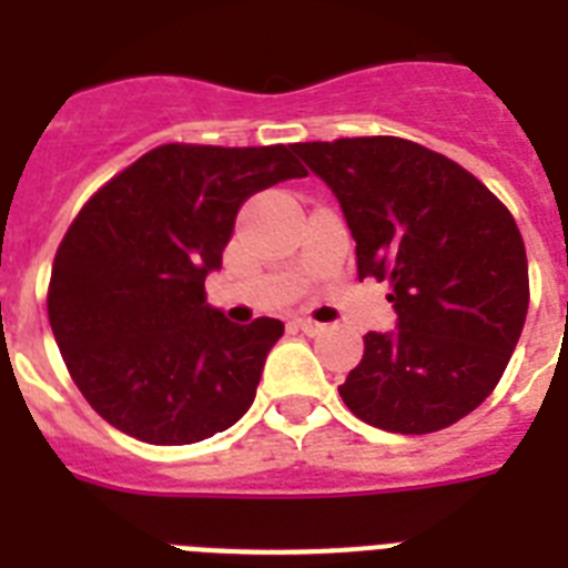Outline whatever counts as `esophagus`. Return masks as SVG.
Masks as SVG:
<instances>
[{
  "label": "esophagus",
  "mask_w": 568,
  "mask_h": 568,
  "mask_svg": "<svg viewBox=\"0 0 568 568\" xmlns=\"http://www.w3.org/2000/svg\"><path fill=\"white\" fill-rule=\"evenodd\" d=\"M293 325L298 327V331H304V334H311V336H316V334H322V331H325V325H318V322H313V318H307V316L293 318Z\"/></svg>",
  "instance_id": "esophagus-1"
}]
</instances>
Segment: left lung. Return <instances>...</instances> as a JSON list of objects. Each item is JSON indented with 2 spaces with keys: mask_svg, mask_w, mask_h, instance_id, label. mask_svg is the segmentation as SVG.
<instances>
[{
  "mask_svg": "<svg viewBox=\"0 0 568 568\" xmlns=\"http://www.w3.org/2000/svg\"><path fill=\"white\" fill-rule=\"evenodd\" d=\"M293 153L339 200L359 281L392 284L397 331L363 336V359L339 386L345 406L400 435L470 415L526 325V243L510 211L453 159L395 135Z\"/></svg>",
  "mask_w": 568,
  "mask_h": 568,
  "instance_id": "1",
  "label": "left lung"
}]
</instances>
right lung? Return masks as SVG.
<instances>
[{
  "instance_id": "right-lung-1",
  "label": "right lung",
  "mask_w": 568,
  "mask_h": 568,
  "mask_svg": "<svg viewBox=\"0 0 568 568\" xmlns=\"http://www.w3.org/2000/svg\"><path fill=\"white\" fill-rule=\"evenodd\" d=\"M298 176L284 144H162L83 205L54 257L49 322L106 424L173 447L246 415L284 325H234L205 304V278L223 264L241 205Z\"/></svg>"
}]
</instances>
